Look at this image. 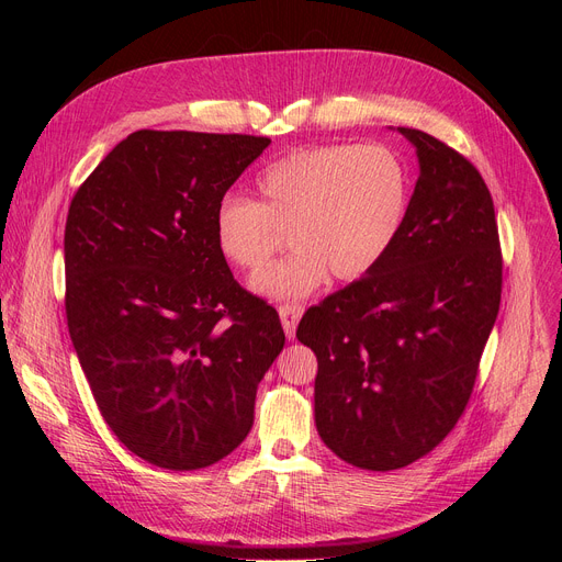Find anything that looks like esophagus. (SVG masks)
<instances>
[{
  "label": "esophagus",
  "mask_w": 562,
  "mask_h": 562,
  "mask_svg": "<svg viewBox=\"0 0 562 562\" xmlns=\"http://www.w3.org/2000/svg\"><path fill=\"white\" fill-rule=\"evenodd\" d=\"M302 314H304L302 304H281V307H279V316H281V323H283V330H285L288 339L295 337V328H297Z\"/></svg>",
  "instance_id": "obj_1"
}]
</instances>
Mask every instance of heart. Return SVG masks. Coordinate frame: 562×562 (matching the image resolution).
<instances>
[{
	"mask_svg": "<svg viewBox=\"0 0 562 562\" xmlns=\"http://www.w3.org/2000/svg\"><path fill=\"white\" fill-rule=\"evenodd\" d=\"M258 194L220 199L213 239L223 260L258 271L281 246L295 250L252 279L260 295L307 297L328 274L368 277L394 248L411 211L413 180L386 145H321L295 149L258 176Z\"/></svg>",
	"mask_w": 562,
	"mask_h": 562,
	"instance_id": "obj_1",
	"label": "heart"
}]
</instances>
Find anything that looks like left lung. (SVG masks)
<instances>
[{"label": "left lung", "mask_w": 562, "mask_h": 562, "mask_svg": "<svg viewBox=\"0 0 562 562\" xmlns=\"http://www.w3.org/2000/svg\"><path fill=\"white\" fill-rule=\"evenodd\" d=\"M419 178L398 241L368 277L304 312L318 436L347 464L417 462L464 415L502 302L495 203L464 155L401 128Z\"/></svg>", "instance_id": "left-lung-1"}]
</instances>
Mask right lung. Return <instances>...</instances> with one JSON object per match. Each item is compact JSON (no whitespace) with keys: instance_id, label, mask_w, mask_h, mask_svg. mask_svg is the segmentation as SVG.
I'll list each match as a JSON object with an SVG mask.
<instances>
[{"instance_id":"1","label":"right lung","mask_w":562,"mask_h":562,"mask_svg":"<svg viewBox=\"0 0 562 562\" xmlns=\"http://www.w3.org/2000/svg\"><path fill=\"white\" fill-rule=\"evenodd\" d=\"M271 140L135 131L79 184L65 223V316L112 434L194 471L241 446L283 349L277 310L236 283L213 215Z\"/></svg>"}]
</instances>
